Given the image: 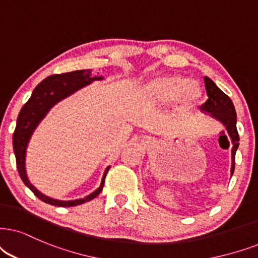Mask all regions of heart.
Segmentation results:
<instances>
[{
  "instance_id": "b5f03b06",
  "label": "heart",
  "mask_w": 258,
  "mask_h": 258,
  "mask_svg": "<svg viewBox=\"0 0 258 258\" xmlns=\"http://www.w3.org/2000/svg\"><path fill=\"white\" fill-rule=\"evenodd\" d=\"M149 93L162 102L176 100L183 108L194 106L201 97V88L195 81H185L177 75L159 76L149 84Z\"/></svg>"
}]
</instances>
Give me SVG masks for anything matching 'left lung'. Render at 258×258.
I'll list each match as a JSON object with an SVG mask.
<instances>
[{"instance_id": "8db88e82", "label": "left lung", "mask_w": 258, "mask_h": 258, "mask_svg": "<svg viewBox=\"0 0 258 258\" xmlns=\"http://www.w3.org/2000/svg\"><path fill=\"white\" fill-rule=\"evenodd\" d=\"M205 87H206V93L208 99L204 105L200 106V109L204 112L210 113L211 116L214 119L219 120L223 125L226 127L227 132L231 140H232V167H231V175L234 171V157H236V151L239 146V135L237 131V115L236 109L232 101L224 91H221L219 88L216 86V83L205 76Z\"/></svg>"}]
</instances>
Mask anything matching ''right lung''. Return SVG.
Here are the masks:
<instances>
[{
  "label": "right lung",
  "mask_w": 258,
  "mask_h": 258,
  "mask_svg": "<svg viewBox=\"0 0 258 258\" xmlns=\"http://www.w3.org/2000/svg\"><path fill=\"white\" fill-rule=\"evenodd\" d=\"M96 80H102V77H93L91 76V70H76L71 71V73L48 76L34 88L32 96L29 97V100L21 108L18 120H16V127L14 135H13V148H14L16 167H18L19 175H20L22 182L33 191L35 197L40 199L41 201L46 202V204L59 207L77 206V205L93 200L94 198H96L102 191L103 184H105V178L107 172L109 170V167L106 169L100 187L95 191H93V193L86 198L77 199V200L73 201L56 200V199H51L40 193L29 182L25 169L26 148H27L29 138H31L32 133H33L35 127L38 126V123L45 118L48 110L51 109V107H53L60 100L65 99V97L71 95L75 91L88 86V84Z\"/></svg>",
  "instance_id": "1"
}]
</instances>
